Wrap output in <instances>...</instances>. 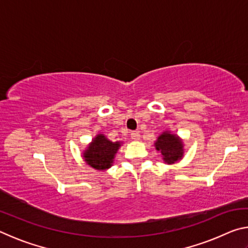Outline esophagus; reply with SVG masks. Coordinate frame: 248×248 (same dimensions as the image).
Returning <instances> with one entry per match:
<instances>
[{"mask_svg":"<svg viewBox=\"0 0 248 248\" xmlns=\"http://www.w3.org/2000/svg\"><path fill=\"white\" fill-rule=\"evenodd\" d=\"M130 136H131V139L134 140V141L140 140V133H139V131H132Z\"/></svg>","mask_w":248,"mask_h":248,"instance_id":"34e87169","label":"esophagus"}]
</instances>
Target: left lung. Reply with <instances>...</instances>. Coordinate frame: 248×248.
I'll return each instance as SVG.
<instances>
[{
  "mask_svg": "<svg viewBox=\"0 0 248 248\" xmlns=\"http://www.w3.org/2000/svg\"><path fill=\"white\" fill-rule=\"evenodd\" d=\"M154 146L161 153L163 161L166 164H174L182 159L184 155L183 140L177 134L171 133L170 131H164L159 134Z\"/></svg>",
  "mask_w": 248,
  "mask_h": 248,
  "instance_id": "8db88e82",
  "label": "left lung"
}]
</instances>
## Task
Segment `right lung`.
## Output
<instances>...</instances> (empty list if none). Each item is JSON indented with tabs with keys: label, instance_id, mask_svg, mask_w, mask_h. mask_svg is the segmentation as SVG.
<instances>
[{
	"label": "right lung",
	"instance_id": "right-lung-1",
	"mask_svg": "<svg viewBox=\"0 0 248 248\" xmlns=\"http://www.w3.org/2000/svg\"><path fill=\"white\" fill-rule=\"evenodd\" d=\"M120 146L121 142H112L108 140L104 134L99 133L84 151V161L95 170H106L114 163L115 155Z\"/></svg>",
	"mask_w": 248,
	"mask_h": 248
}]
</instances>
